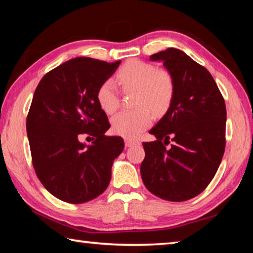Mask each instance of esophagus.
Segmentation results:
<instances>
[{"label": "esophagus", "instance_id": "esophagus-1", "mask_svg": "<svg viewBox=\"0 0 253 253\" xmlns=\"http://www.w3.org/2000/svg\"><path fill=\"white\" fill-rule=\"evenodd\" d=\"M139 142L138 140H134V139H125V145L127 147H131V146H135V145H138Z\"/></svg>", "mask_w": 253, "mask_h": 253}]
</instances>
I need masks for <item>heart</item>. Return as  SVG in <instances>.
I'll return each instance as SVG.
<instances>
[{
  "instance_id": "heart-1",
  "label": "heart",
  "mask_w": 253,
  "mask_h": 253,
  "mask_svg": "<svg viewBox=\"0 0 253 253\" xmlns=\"http://www.w3.org/2000/svg\"><path fill=\"white\" fill-rule=\"evenodd\" d=\"M117 84L123 91H136L134 111H123L111 119V129L125 138H136L151 126L153 115L164 114L173 100L175 84L173 76L165 69H158L152 63L129 60L118 70ZM97 101L106 114H114L121 99L113 80H105L97 90Z\"/></svg>"
}]
</instances>
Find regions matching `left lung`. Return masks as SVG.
<instances>
[{
	"label": "left lung",
	"instance_id": "1",
	"mask_svg": "<svg viewBox=\"0 0 253 253\" xmlns=\"http://www.w3.org/2000/svg\"><path fill=\"white\" fill-rule=\"evenodd\" d=\"M173 76L175 91L168 113L145 142L140 174L147 190L163 200L182 202L203 192L225 149L226 109L211 74L183 51L169 48L151 55ZM170 139L169 149L166 147Z\"/></svg>",
	"mask_w": 253,
	"mask_h": 253
}]
</instances>
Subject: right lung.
Returning <instances> with one entry per match:
<instances>
[{
  "label": "right lung",
  "instance_id": "right-lung-1",
  "mask_svg": "<svg viewBox=\"0 0 253 253\" xmlns=\"http://www.w3.org/2000/svg\"><path fill=\"white\" fill-rule=\"evenodd\" d=\"M119 65L71 59L45 74L34 91L27 117L32 164L40 182L59 200L84 203L108 186L124 140L105 135L110 125L97 90ZM84 135L91 145L80 142Z\"/></svg>",
  "mask_w": 253,
  "mask_h": 253
}]
</instances>
